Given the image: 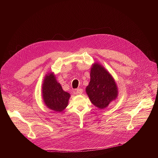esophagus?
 <instances>
[{"instance_id":"obj_1","label":"esophagus","mask_w":158,"mask_h":158,"mask_svg":"<svg viewBox=\"0 0 158 158\" xmlns=\"http://www.w3.org/2000/svg\"><path fill=\"white\" fill-rule=\"evenodd\" d=\"M83 93V90L82 89H77L75 91V93L77 94H82Z\"/></svg>"}]
</instances>
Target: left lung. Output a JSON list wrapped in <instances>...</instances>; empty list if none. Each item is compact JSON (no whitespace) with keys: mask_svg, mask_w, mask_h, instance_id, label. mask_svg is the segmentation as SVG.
<instances>
[{"mask_svg":"<svg viewBox=\"0 0 158 158\" xmlns=\"http://www.w3.org/2000/svg\"><path fill=\"white\" fill-rule=\"evenodd\" d=\"M90 76L91 81L85 88V92L96 107L105 109L118 96L116 81L104 67L98 62L92 65Z\"/></svg>","mask_w":158,"mask_h":158,"instance_id":"left-lung-1","label":"left lung"}]
</instances>
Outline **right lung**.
<instances>
[{"instance_id":"add662e5","label":"right lung","mask_w":158,"mask_h":158,"mask_svg":"<svg viewBox=\"0 0 158 158\" xmlns=\"http://www.w3.org/2000/svg\"><path fill=\"white\" fill-rule=\"evenodd\" d=\"M43 101L46 107L56 112H62L68 106L70 94L64 91L56 80L54 73H49L44 77L42 87Z\"/></svg>"}]
</instances>
